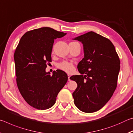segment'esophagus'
Masks as SVG:
<instances>
[{"instance_id":"34e87169","label":"esophagus","mask_w":133,"mask_h":133,"mask_svg":"<svg viewBox=\"0 0 133 133\" xmlns=\"http://www.w3.org/2000/svg\"><path fill=\"white\" fill-rule=\"evenodd\" d=\"M67 76H68V80L69 81H70L71 80H70V75H67Z\"/></svg>"}]
</instances>
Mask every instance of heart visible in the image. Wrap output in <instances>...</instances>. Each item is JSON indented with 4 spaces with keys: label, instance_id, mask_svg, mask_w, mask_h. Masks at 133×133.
<instances>
[{
    "label": "heart",
    "instance_id": "1",
    "mask_svg": "<svg viewBox=\"0 0 133 133\" xmlns=\"http://www.w3.org/2000/svg\"><path fill=\"white\" fill-rule=\"evenodd\" d=\"M73 43V42H71ZM58 68L61 69L62 70L64 71L67 73H71V71H73L74 70V66L71 63H70L68 62H63L62 63H60L57 64Z\"/></svg>",
    "mask_w": 133,
    "mask_h": 133
}]
</instances>
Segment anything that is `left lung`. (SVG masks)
I'll return each mask as SVG.
<instances>
[{"mask_svg": "<svg viewBox=\"0 0 133 133\" xmlns=\"http://www.w3.org/2000/svg\"><path fill=\"white\" fill-rule=\"evenodd\" d=\"M73 39L82 42L84 50V58L77 66L81 75L70 77L77 84L73 93L74 103L82 111L95 112L109 102L115 91L120 59L111 42L94 31Z\"/></svg>", "mask_w": 133, "mask_h": 133, "instance_id": "left-lung-1", "label": "left lung"}]
</instances>
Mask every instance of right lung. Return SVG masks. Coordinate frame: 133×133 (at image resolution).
Here are the masks:
<instances>
[{"label": "right lung", "mask_w": 133, "mask_h": 133, "mask_svg": "<svg viewBox=\"0 0 133 133\" xmlns=\"http://www.w3.org/2000/svg\"><path fill=\"white\" fill-rule=\"evenodd\" d=\"M66 33L44 27L26 32L20 40L14 54L18 89L28 104L38 110L48 109L55 104L58 93L68 76L57 70L50 75L47 63L51 62L55 40Z\"/></svg>", "instance_id": "obj_1"}]
</instances>
